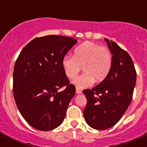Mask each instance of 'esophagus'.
<instances>
[{"label":"esophagus","mask_w":147,"mask_h":147,"mask_svg":"<svg viewBox=\"0 0 147 147\" xmlns=\"http://www.w3.org/2000/svg\"><path fill=\"white\" fill-rule=\"evenodd\" d=\"M76 93H77V94H80V93H82V90L79 89V88H76Z\"/></svg>","instance_id":"34e87169"}]
</instances>
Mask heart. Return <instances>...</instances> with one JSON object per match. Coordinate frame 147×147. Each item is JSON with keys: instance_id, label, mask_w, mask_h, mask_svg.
Segmentation results:
<instances>
[{"instance_id": "1", "label": "heart", "mask_w": 147, "mask_h": 147, "mask_svg": "<svg viewBox=\"0 0 147 147\" xmlns=\"http://www.w3.org/2000/svg\"><path fill=\"white\" fill-rule=\"evenodd\" d=\"M62 67L70 80L75 79L82 67L84 73L74 84L79 89H83L91 86L94 80L101 82L107 77L112 67V55L105 46L88 41L75 49L74 57H65Z\"/></svg>"}]
</instances>
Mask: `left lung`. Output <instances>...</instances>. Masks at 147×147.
<instances>
[{"instance_id":"obj_1","label":"left lung","mask_w":147,"mask_h":147,"mask_svg":"<svg viewBox=\"0 0 147 147\" xmlns=\"http://www.w3.org/2000/svg\"><path fill=\"white\" fill-rule=\"evenodd\" d=\"M113 54L112 67L103 82L91 90H84L87 105L83 114L87 124L98 130L115 125L132 101L136 71L128 53L113 41L105 39Z\"/></svg>"}]
</instances>
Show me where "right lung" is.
Segmentation results:
<instances>
[{
    "instance_id": "obj_1",
    "label": "right lung",
    "mask_w": 147,
    "mask_h": 147,
    "mask_svg": "<svg viewBox=\"0 0 147 147\" xmlns=\"http://www.w3.org/2000/svg\"><path fill=\"white\" fill-rule=\"evenodd\" d=\"M77 40L48 35L37 37L23 48L13 71V95L23 119L38 130L59 127L76 88L70 83L62 60ZM65 87L62 92H58Z\"/></svg>"
}]
</instances>
